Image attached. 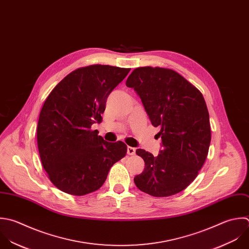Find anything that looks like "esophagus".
Listing matches in <instances>:
<instances>
[{
  "label": "esophagus",
  "instance_id": "34e87169",
  "mask_svg": "<svg viewBox=\"0 0 249 249\" xmlns=\"http://www.w3.org/2000/svg\"><path fill=\"white\" fill-rule=\"evenodd\" d=\"M136 153V148L132 147V146H128L127 147V154L128 155H134Z\"/></svg>",
  "mask_w": 249,
  "mask_h": 249
}]
</instances>
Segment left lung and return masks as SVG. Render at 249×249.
Returning <instances> with one entry per match:
<instances>
[{
  "mask_svg": "<svg viewBox=\"0 0 249 249\" xmlns=\"http://www.w3.org/2000/svg\"><path fill=\"white\" fill-rule=\"evenodd\" d=\"M140 96L163 149L158 156L137 149L145 164L134 178L137 187L154 197L184 190L198 176L211 144L210 115L202 93L173 70L135 69L126 81Z\"/></svg>",
  "mask_w": 249,
  "mask_h": 249,
  "instance_id": "left-lung-1",
  "label": "left lung"
}]
</instances>
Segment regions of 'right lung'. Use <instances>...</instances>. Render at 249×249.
Masks as SVG:
<instances>
[{"instance_id":"add662e5","label":"right lung","mask_w":249,"mask_h":249,"mask_svg":"<svg viewBox=\"0 0 249 249\" xmlns=\"http://www.w3.org/2000/svg\"><path fill=\"white\" fill-rule=\"evenodd\" d=\"M129 71L107 65L77 69L45 100L37 122L38 153L61 191L82 196L98 190L113 164L126 155L124 142H106L91 126L102 122L108 95Z\"/></svg>"}]
</instances>
